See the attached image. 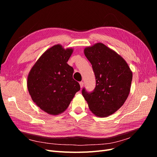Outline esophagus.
Masks as SVG:
<instances>
[{"label":"esophagus","mask_w":157,"mask_h":157,"mask_svg":"<svg viewBox=\"0 0 157 157\" xmlns=\"http://www.w3.org/2000/svg\"><path fill=\"white\" fill-rule=\"evenodd\" d=\"M79 84H80V88H82L84 86V82H80Z\"/></svg>","instance_id":"esophagus-1"}]
</instances>
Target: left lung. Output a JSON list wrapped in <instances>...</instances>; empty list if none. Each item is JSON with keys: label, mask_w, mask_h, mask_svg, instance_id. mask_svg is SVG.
<instances>
[{"label": "left lung", "mask_w": 157, "mask_h": 157, "mask_svg": "<svg viewBox=\"0 0 157 157\" xmlns=\"http://www.w3.org/2000/svg\"><path fill=\"white\" fill-rule=\"evenodd\" d=\"M84 53L92 65L96 86L91 93L84 88L82 96L94 115L109 117L118 111L128 98L132 71L121 55L101 42L86 47Z\"/></svg>", "instance_id": "left-lung-1"}]
</instances>
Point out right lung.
<instances>
[{"instance_id":"add662e5","label":"right lung","mask_w":157,"mask_h":157,"mask_svg":"<svg viewBox=\"0 0 157 157\" xmlns=\"http://www.w3.org/2000/svg\"><path fill=\"white\" fill-rule=\"evenodd\" d=\"M73 48L56 44L46 50L31 69L27 89L32 100L52 115L63 113L80 88L73 78V68L67 61Z\"/></svg>"}]
</instances>
